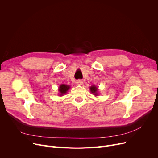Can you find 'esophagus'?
<instances>
[{
  "label": "esophagus",
  "instance_id": "1",
  "mask_svg": "<svg viewBox=\"0 0 158 158\" xmlns=\"http://www.w3.org/2000/svg\"><path fill=\"white\" fill-rule=\"evenodd\" d=\"M76 84H77L78 85H82V84H83V82L81 80H78L77 81H76Z\"/></svg>",
  "mask_w": 158,
  "mask_h": 158
}]
</instances>
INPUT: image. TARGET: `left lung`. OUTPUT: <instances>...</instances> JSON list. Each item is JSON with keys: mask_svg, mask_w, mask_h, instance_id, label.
I'll use <instances>...</instances> for the list:
<instances>
[{"mask_svg": "<svg viewBox=\"0 0 158 158\" xmlns=\"http://www.w3.org/2000/svg\"><path fill=\"white\" fill-rule=\"evenodd\" d=\"M91 92H92L94 95H95V96H97V95H98V88L95 86V85H92V86L90 87L89 88Z\"/></svg>", "mask_w": 158, "mask_h": 158, "instance_id": "obj_1", "label": "left lung"}]
</instances>
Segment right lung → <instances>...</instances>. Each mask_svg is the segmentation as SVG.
Listing matches in <instances>:
<instances>
[{
	"instance_id": "right-lung-1",
	"label": "right lung",
	"mask_w": 158,
	"mask_h": 158,
	"mask_svg": "<svg viewBox=\"0 0 158 158\" xmlns=\"http://www.w3.org/2000/svg\"><path fill=\"white\" fill-rule=\"evenodd\" d=\"M70 89V86H69L68 85L66 84H61L59 88V91L60 93V96H63V94H65L66 92H68V90Z\"/></svg>"
}]
</instances>
